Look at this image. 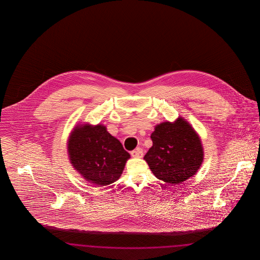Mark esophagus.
<instances>
[{"instance_id":"1","label":"esophagus","mask_w":260,"mask_h":260,"mask_svg":"<svg viewBox=\"0 0 260 260\" xmlns=\"http://www.w3.org/2000/svg\"><path fill=\"white\" fill-rule=\"evenodd\" d=\"M131 155L134 158H142L143 157V151L141 149L137 148L131 152Z\"/></svg>"}]
</instances>
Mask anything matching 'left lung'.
<instances>
[{"instance_id": "8db88e82", "label": "left lung", "mask_w": 260, "mask_h": 260, "mask_svg": "<svg viewBox=\"0 0 260 260\" xmlns=\"http://www.w3.org/2000/svg\"><path fill=\"white\" fill-rule=\"evenodd\" d=\"M151 139L144 160L158 179L178 185L198 172L204 159L202 142L183 118L156 125Z\"/></svg>"}]
</instances>
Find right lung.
I'll return each instance as SVG.
<instances>
[{
    "label": "right lung",
    "instance_id": "obj_1",
    "mask_svg": "<svg viewBox=\"0 0 260 260\" xmlns=\"http://www.w3.org/2000/svg\"><path fill=\"white\" fill-rule=\"evenodd\" d=\"M67 148L75 170L99 187L118 180L131 157L122 143L102 124L75 126Z\"/></svg>",
    "mask_w": 260,
    "mask_h": 260
}]
</instances>
